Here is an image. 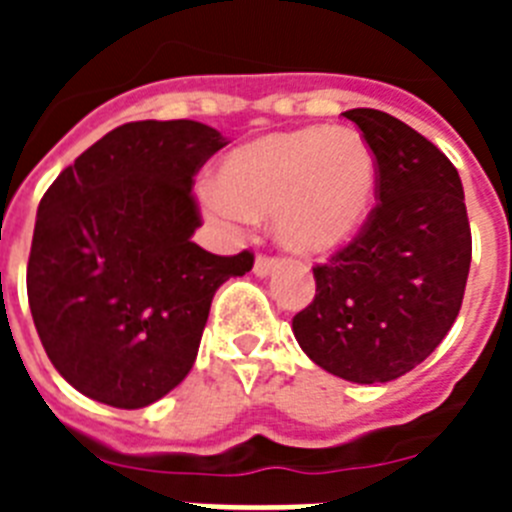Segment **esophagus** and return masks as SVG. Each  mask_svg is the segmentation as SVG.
Here are the masks:
<instances>
[{
	"instance_id": "34e87169",
	"label": "esophagus",
	"mask_w": 512,
	"mask_h": 512,
	"mask_svg": "<svg viewBox=\"0 0 512 512\" xmlns=\"http://www.w3.org/2000/svg\"><path fill=\"white\" fill-rule=\"evenodd\" d=\"M277 266H279V259H274V256H259L256 264H253V274H256V277H269L271 271L277 269Z\"/></svg>"
}]
</instances>
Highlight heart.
I'll return each instance as SVG.
<instances>
[{
    "instance_id": "obj_1",
    "label": "heart",
    "mask_w": 512,
    "mask_h": 512,
    "mask_svg": "<svg viewBox=\"0 0 512 512\" xmlns=\"http://www.w3.org/2000/svg\"><path fill=\"white\" fill-rule=\"evenodd\" d=\"M377 184V158L356 130L300 128L235 148L205 205L228 225L274 215L284 248L320 256L364 228Z\"/></svg>"
}]
</instances>
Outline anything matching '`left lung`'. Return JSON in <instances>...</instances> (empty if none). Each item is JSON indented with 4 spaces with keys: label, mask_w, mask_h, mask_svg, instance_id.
<instances>
[{
    "label": "left lung",
    "mask_w": 512,
    "mask_h": 512,
    "mask_svg": "<svg viewBox=\"0 0 512 512\" xmlns=\"http://www.w3.org/2000/svg\"><path fill=\"white\" fill-rule=\"evenodd\" d=\"M379 171L377 200L354 241L318 264L315 300L292 330L320 369L356 384L392 382L436 351L459 315L472 261L459 171L387 112H343Z\"/></svg>",
    "instance_id": "1"
}]
</instances>
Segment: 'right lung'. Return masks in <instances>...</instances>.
<instances>
[{
  "instance_id": "obj_1",
  "label": "right lung",
  "mask_w": 512,
  "mask_h": 512,
  "mask_svg": "<svg viewBox=\"0 0 512 512\" xmlns=\"http://www.w3.org/2000/svg\"><path fill=\"white\" fill-rule=\"evenodd\" d=\"M228 138L194 120L125 122L58 174L38 205L27 300L66 382L122 410L169 395L192 369L217 287L253 256H215L194 174Z\"/></svg>"
}]
</instances>
